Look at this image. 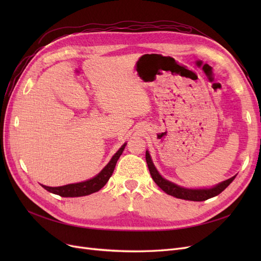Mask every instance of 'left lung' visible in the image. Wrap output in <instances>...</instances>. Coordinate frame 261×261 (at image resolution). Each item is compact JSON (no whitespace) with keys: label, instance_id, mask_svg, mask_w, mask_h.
I'll return each instance as SVG.
<instances>
[{"label":"left lung","instance_id":"8db88e82","mask_svg":"<svg viewBox=\"0 0 261 261\" xmlns=\"http://www.w3.org/2000/svg\"><path fill=\"white\" fill-rule=\"evenodd\" d=\"M146 161L148 164L149 172H150V174H151V177L154 180V183L168 195L176 197V198H179V199H185V200L203 201V200H207L209 198H212V197H215V196H218L220 193H222L224 189L232 183L236 176L235 175L226 180L221 181V183H219L218 185L210 187V188H186L183 186L176 185L175 183H172V181L162 177L159 171H158L156 168L154 167V164L152 162V159H151V156H150V153L148 150L146 151Z\"/></svg>","mask_w":261,"mask_h":261}]
</instances>
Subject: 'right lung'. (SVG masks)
I'll return each mask as SVG.
<instances>
[{
	"label": "right lung",
	"mask_w": 261,
	"mask_h": 261,
	"mask_svg": "<svg viewBox=\"0 0 261 261\" xmlns=\"http://www.w3.org/2000/svg\"><path fill=\"white\" fill-rule=\"evenodd\" d=\"M126 145L127 144L125 143L120 149H118L116 153L111 158L110 162L98 173L96 176H93L92 178L81 181V183L68 184V185L59 186V187H49L45 185H42V187L46 189L48 192L55 195H60L62 197H82V196H87L100 191V189L107 184L109 178L113 174L116 162L118 160V158L121 156L122 152L124 151Z\"/></svg>",
	"instance_id": "add662e5"
}]
</instances>
